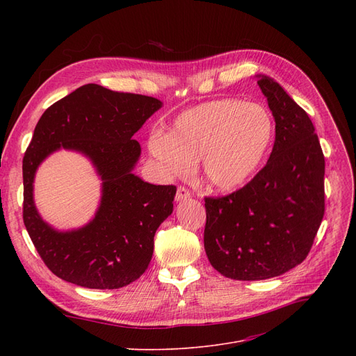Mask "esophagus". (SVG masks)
<instances>
[{"mask_svg": "<svg viewBox=\"0 0 356 356\" xmlns=\"http://www.w3.org/2000/svg\"><path fill=\"white\" fill-rule=\"evenodd\" d=\"M191 197V192L184 188V186H179L177 188V192H176V200L177 202H181V200H186Z\"/></svg>", "mask_w": 356, "mask_h": 356, "instance_id": "esophagus-1", "label": "esophagus"}]
</instances>
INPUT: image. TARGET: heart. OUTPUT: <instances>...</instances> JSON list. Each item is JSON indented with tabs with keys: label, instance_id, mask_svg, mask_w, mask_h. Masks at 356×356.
Masks as SVG:
<instances>
[{
	"label": "heart",
	"instance_id": "b5f03b06",
	"mask_svg": "<svg viewBox=\"0 0 356 356\" xmlns=\"http://www.w3.org/2000/svg\"><path fill=\"white\" fill-rule=\"evenodd\" d=\"M274 133V120L263 105L216 99L183 111L170 133L154 131L147 145L167 176L188 175L197 161L208 189L234 192L263 165Z\"/></svg>",
	"mask_w": 356,
	"mask_h": 356
}]
</instances>
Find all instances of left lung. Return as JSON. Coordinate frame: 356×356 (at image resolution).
<instances>
[{
  "label": "left lung",
  "instance_id": "8db88e82",
  "mask_svg": "<svg viewBox=\"0 0 356 356\" xmlns=\"http://www.w3.org/2000/svg\"><path fill=\"white\" fill-rule=\"evenodd\" d=\"M257 78L275 121L270 159L242 189L204 197L209 263L242 282L303 263L325 215V157L312 120L273 78Z\"/></svg>",
  "mask_w": 356,
  "mask_h": 356
}]
</instances>
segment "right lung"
<instances>
[{
    "instance_id": "obj_1",
    "label": "right lung",
    "mask_w": 356,
    "mask_h": 356,
    "mask_svg": "<svg viewBox=\"0 0 356 356\" xmlns=\"http://www.w3.org/2000/svg\"><path fill=\"white\" fill-rule=\"evenodd\" d=\"M161 101L88 83L49 106L34 128L23 159V219L47 268L67 283L112 290L147 270L154 235L173 212L176 186H156L133 173L141 147L133 136ZM60 147L86 155L103 180L100 208L79 230L60 233L35 209L36 167Z\"/></svg>"
}]
</instances>
